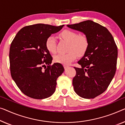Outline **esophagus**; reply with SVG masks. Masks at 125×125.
I'll return each instance as SVG.
<instances>
[{"label": "esophagus", "mask_w": 125, "mask_h": 125, "mask_svg": "<svg viewBox=\"0 0 125 125\" xmlns=\"http://www.w3.org/2000/svg\"><path fill=\"white\" fill-rule=\"evenodd\" d=\"M68 67H69L68 66H66V65H64V68L65 70H66V69L68 68Z\"/></svg>", "instance_id": "esophagus-1"}]
</instances>
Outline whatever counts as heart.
<instances>
[{
	"instance_id": "obj_1",
	"label": "heart",
	"mask_w": 125,
	"mask_h": 125,
	"mask_svg": "<svg viewBox=\"0 0 125 125\" xmlns=\"http://www.w3.org/2000/svg\"><path fill=\"white\" fill-rule=\"evenodd\" d=\"M60 36L67 42H69L68 51L67 53L58 54L54 57L55 62L67 65L73 61L77 57L82 56L86 52L89 46V42L86 36L79 35L73 31H63L60 33ZM46 48L48 51L52 53H54L56 51V40L53 36L48 37L45 42Z\"/></svg>"
}]
</instances>
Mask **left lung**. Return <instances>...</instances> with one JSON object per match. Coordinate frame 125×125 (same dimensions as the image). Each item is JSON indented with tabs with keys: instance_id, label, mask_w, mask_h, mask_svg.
I'll return each mask as SVG.
<instances>
[{
	"instance_id": "8db88e82",
	"label": "left lung",
	"mask_w": 125,
	"mask_h": 125,
	"mask_svg": "<svg viewBox=\"0 0 125 125\" xmlns=\"http://www.w3.org/2000/svg\"><path fill=\"white\" fill-rule=\"evenodd\" d=\"M67 26L83 32L89 42L86 52L77 62L81 68L74 67V90L81 98H94L105 92L116 73L117 45L107 28L91 20Z\"/></svg>"
}]
</instances>
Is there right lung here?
<instances>
[{
    "label": "right lung",
    "mask_w": 125,
    "mask_h": 125,
    "mask_svg": "<svg viewBox=\"0 0 125 125\" xmlns=\"http://www.w3.org/2000/svg\"><path fill=\"white\" fill-rule=\"evenodd\" d=\"M63 26L42 23L27 26L20 30L12 41L9 49L11 76L26 95L42 99L55 92L57 78L64 69L61 63L51 65L53 58L45 42Z\"/></svg>",
    "instance_id": "obj_1"
}]
</instances>
